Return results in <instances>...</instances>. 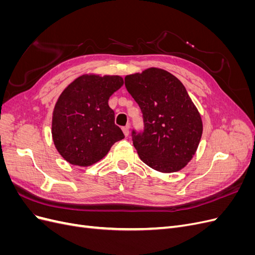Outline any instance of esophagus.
I'll use <instances>...</instances> for the list:
<instances>
[{"label": "esophagus", "mask_w": 255, "mask_h": 255, "mask_svg": "<svg viewBox=\"0 0 255 255\" xmlns=\"http://www.w3.org/2000/svg\"><path fill=\"white\" fill-rule=\"evenodd\" d=\"M122 130H123V134H125L126 136H128V134H129V126L128 125L126 127H123Z\"/></svg>", "instance_id": "1"}]
</instances>
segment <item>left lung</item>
Returning <instances> with one entry per match:
<instances>
[{
    "label": "left lung",
    "instance_id": "left-lung-1",
    "mask_svg": "<svg viewBox=\"0 0 255 255\" xmlns=\"http://www.w3.org/2000/svg\"><path fill=\"white\" fill-rule=\"evenodd\" d=\"M125 83L142 113L143 130L132 132L140 159L159 172L181 170L195 155L203 130L201 116L186 88L158 68L127 75Z\"/></svg>",
    "mask_w": 255,
    "mask_h": 255
}]
</instances>
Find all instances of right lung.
<instances>
[{"instance_id":"right-lung-1","label":"right lung","mask_w":255,"mask_h":255,"mask_svg":"<svg viewBox=\"0 0 255 255\" xmlns=\"http://www.w3.org/2000/svg\"><path fill=\"white\" fill-rule=\"evenodd\" d=\"M122 85L119 75L84 74L61 92L53 111L52 137L68 163L94 165L125 138L109 105L110 97Z\"/></svg>"}]
</instances>
